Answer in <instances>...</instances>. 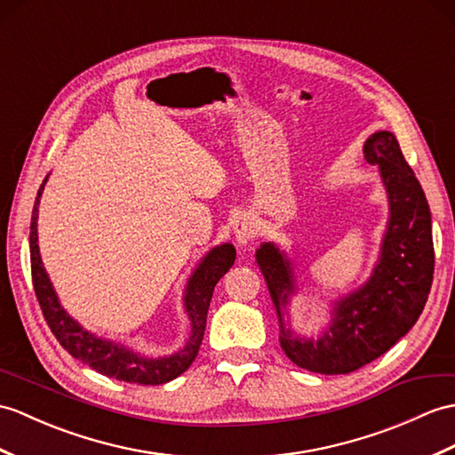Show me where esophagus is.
Segmentation results:
<instances>
[{"label":"esophagus","instance_id":"esophagus-1","mask_svg":"<svg viewBox=\"0 0 455 455\" xmlns=\"http://www.w3.org/2000/svg\"><path fill=\"white\" fill-rule=\"evenodd\" d=\"M256 232H258L256 220H253L250 215H242L235 223V236L238 244H248V242L256 236Z\"/></svg>","mask_w":455,"mask_h":455}]
</instances>
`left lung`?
<instances>
[{
    "label": "left lung",
    "mask_w": 455,
    "mask_h": 455,
    "mask_svg": "<svg viewBox=\"0 0 455 455\" xmlns=\"http://www.w3.org/2000/svg\"><path fill=\"white\" fill-rule=\"evenodd\" d=\"M364 156L378 166L387 192L389 220L382 250L371 279L335 302L331 322L318 339L294 335L284 323L291 294L297 291L284 251L273 242H263L256 251L277 310L281 348L310 372L348 374L372 363L415 325L430 292L435 244L425 192L392 132L368 137Z\"/></svg>",
    "instance_id": "1"
}]
</instances>
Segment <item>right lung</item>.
<instances>
[{
	"mask_svg": "<svg viewBox=\"0 0 455 455\" xmlns=\"http://www.w3.org/2000/svg\"><path fill=\"white\" fill-rule=\"evenodd\" d=\"M46 180L42 182L38 189L36 202L33 207V217H30V236H28L30 271H33V284H35L40 310L44 314L48 327L52 330V333L56 335L60 345L66 348L71 356L79 358L83 364L91 366L92 371H97L114 379H122V382H130V384L158 386V384L171 382V379L186 372L189 364L196 361L199 347H202L205 322H207V310H209L211 297H213L215 284L232 267V263L236 259L235 246L220 244L211 250L188 281V287L184 292V308L189 318V323H192V331H189L188 343L184 345V348H180V351L174 355L161 356V358L143 356L140 353L132 351L128 347L108 341V339H100V337L83 330V327L61 308V304L56 297V291L48 279V273L44 266H42V258L38 250L36 220H38L40 197H42V192H44Z\"/></svg>",
	"mask_w": 455,
	"mask_h": 455,
	"instance_id": "add662e5",
	"label": "right lung"
}]
</instances>
